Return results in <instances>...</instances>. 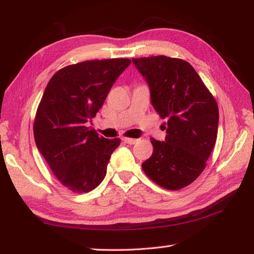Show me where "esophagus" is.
Wrapping results in <instances>:
<instances>
[{"label":"esophagus","mask_w":254,"mask_h":254,"mask_svg":"<svg viewBox=\"0 0 254 254\" xmlns=\"http://www.w3.org/2000/svg\"><path fill=\"white\" fill-rule=\"evenodd\" d=\"M123 141L126 143H127V144H135L137 141V139H132V137H123Z\"/></svg>","instance_id":"1"}]
</instances>
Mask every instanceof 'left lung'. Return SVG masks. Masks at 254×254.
I'll return each mask as SVG.
<instances>
[{
  "label": "left lung",
  "mask_w": 254,
  "mask_h": 254,
  "mask_svg": "<svg viewBox=\"0 0 254 254\" xmlns=\"http://www.w3.org/2000/svg\"><path fill=\"white\" fill-rule=\"evenodd\" d=\"M132 62L147 80L154 110L168 126L165 141L150 139L153 152L142 169L160 187L178 190L205 169L217 137V103L183 59L154 56Z\"/></svg>",
  "instance_id": "left-lung-1"
}]
</instances>
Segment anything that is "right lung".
<instances>
[{"label": "right lung", "instance_id": "add662e5", "mask_svg": "<svg viewBox=\"0 0 254 254\" xmlns=\"http://www.w3.org/2000/svg\"><path fill=\"white\" fill-rule=\"evenodd\" d=\"M130 64L127 58L86 60L62 68L47 85L34 118V140L53 174L71 191L96 188L121 143L87 126Z\"/></svg>", "mask_w": 254, "mask_h": 254}]
</instances>
